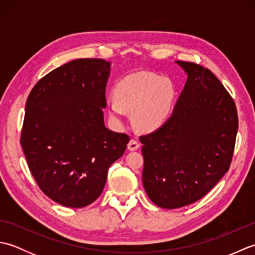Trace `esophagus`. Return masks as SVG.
<instances>
[{
	"label": "esophagus",
	"mask_w": 255,
	"mask_h": 255,
	"mask_svg": "<svg viewBox=\"0 0 255 255\" xmlns=\"http://www.w3.org/2000/svg\"><path fill=\"white\" fill-rule=\"evenodd\" d=\"M139 147H140L139 142L137 141V140H134V139H131L130 141H129V143H128V150H130V151L137 150Z\"/></svg>",
	"instance_id": "esophagus-1"
}]
</instances>
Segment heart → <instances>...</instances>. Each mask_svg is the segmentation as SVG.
<instances>
[{
	"label": "heart",
	"mask_w": 255,
	"mask_h": 255,
	"mask_svg": "<svg viewBox=\"0 0 255 255\" xmlns=\"http://www.w3.org/2000/svg\"><path fill=\"white\" fill-rule=\"evenodd\" d=\"M114 100L106 105L110 119L123 125L126 112L140 130L154 131L171 115L176 100V86L169 77L153 72H137L121 79L114 86Z\"/></svg>",
	"instance_id": "b5f03b06"
}]
</instances>
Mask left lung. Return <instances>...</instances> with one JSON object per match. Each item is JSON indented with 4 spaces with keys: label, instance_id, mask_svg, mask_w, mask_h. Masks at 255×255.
<instances>
[{
    "label": "left lung",
    "instance_id": "left-lung-1",
    "mask_svg": "<svg viewBox=\"0 0 255 255\" xmlns=\"http://www.w3.org/2000/svg\"><path fill=\"white\" fill-rule=\"evenodd\" d=\"M187 81L171 117L140 137L142 183L156 206L174 209L204 197L228 172L238 131L236 104L208 69L175 61Z\"/></svg>",
    "mask_w": 255,
    "mask_h": 255
}]
</instances>
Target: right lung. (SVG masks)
Instances as JSON below:
<instances>
[{"instance_id": "right-lung-1", "label": "right lung", "mask_w": 255, "mask_h": 255, "mask_svg": "<svg viewBox=\"0 0 255 255\" xmlns=\"http://www.w3.org/2000/svg\"><path fill=\"white\" fill-rule=\"evenodd\" d=\"M110 74L111 62L77 59L38 81L26 102L20 144L28 167L41 191L66 207L100 196L129 141L105 127Z\"/></svg>"}]
</instances>
